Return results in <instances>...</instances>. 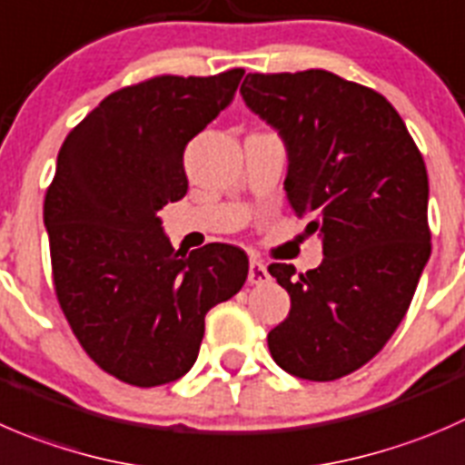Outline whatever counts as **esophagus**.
Returning a JSON list of instances; mask_svg holds the SVG:
<instances>
[{
	"mask_svg": "<svg viewBox=\"0 0 465 465\" xmlns=\"http://www.w3.org/2000/svg\"><path fill=\"white\" fill-rule=\"evenodd\" d=\"M247 279H250V283H265V282H268L270 272H268V268H265L263 261H259V259L250 261V274H247Z\"/></svg>",
	"mask_w": 465,
	"mask_h": 465,
	"instance_id": "34e87169",
	"label": "esophagus"
}]
</instances>
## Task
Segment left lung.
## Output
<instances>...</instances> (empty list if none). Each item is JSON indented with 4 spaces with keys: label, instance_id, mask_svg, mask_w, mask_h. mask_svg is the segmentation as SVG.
Masks as SVG:
<instances>
[{
    "label": "left lung",
    "instance_id": "1",
    "mask_svg": "<svg viewBox=\"0 0 465 465\" xmlns=\"http://www.w3.org/2000/svg\"><path fill=\"white\" fill-rule=\"evenodd\" d=\"M241 93L282 136L288 204L322 238L315 270L268 265L291 295L270 354L300 380H341L389 342L431 254L425 161L384 94L333 72L247 74Z\"/></svg>",
    "mask_w": 465,
    "mask_h": 465
}]
</instances>
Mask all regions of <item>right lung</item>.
Instances as JSON below:
<instances>
[{
  "mask_svg": "<svg viewBox=\"0 0 465 465\" xmlns=\"http://www.w3.org/2000/svg\"><path fill=\"white\" fill-rule=\"evenodd\" d=\"M242 74H161L115 90L58 152L43 211L58 304L85 354L124 384L186 375L209 309L247 279L241 247L209 242L183 256L156 215L186 195L183 150Z\"/></svg>",
  "mask_w": 465,
  "mask_h": 465,
  "instance_id": "obj_1",
  "label": "right lung"
}]
</instances>
